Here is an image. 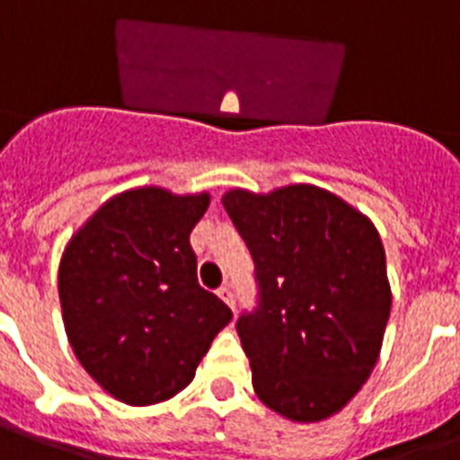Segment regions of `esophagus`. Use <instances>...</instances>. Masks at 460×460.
Instances as JSON below:
<instances>
[{
    "label": "esophagus",
    "instance_id": "34e87169",
    "mask_svg": "<svg viewBox=\"0 0 460 460\" xmlns=\"http://www.w3.org/2000/svg\"><path fill=\"white\" fill-rule=\"evenodd\" d=\"M217 296H219V298H222V301L226 303V305L234 307V291H231L229 284H222V287L217 288Z\"/></svg>",
    "mask_w": 460,
    "mask_h": 460
}]
</instances>
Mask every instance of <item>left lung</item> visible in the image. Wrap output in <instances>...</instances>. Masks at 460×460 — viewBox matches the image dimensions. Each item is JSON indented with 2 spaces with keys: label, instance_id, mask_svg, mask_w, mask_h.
<instances>
[{
  "label": "left lung",
  "instance_id": "8db88e82",
  "mask_svg": "<svg viewBox=\"0 0 460 460\" xmlns=\"http://www.w3.org/2000/svg\"><path fill=\"white\" fill-rule=\"evenodd\" d=\"M222 205L255 262L258 307L236 329L258 399L294 422L339 413L377 365L392 313L375 224L310 183L234 188Z\"/></svg>",
  "mask_w": 460,
  "mask_h": 460
}]
</instances>
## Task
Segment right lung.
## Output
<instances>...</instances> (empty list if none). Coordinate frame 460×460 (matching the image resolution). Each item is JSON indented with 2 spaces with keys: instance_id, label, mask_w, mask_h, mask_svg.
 <instances>
[{
  "instance_id": "1",
  "label": "right lung",
  "mask_w": 460,
  "mask_h": 460,
  "mask_svg": "<svg viewBox=\"0 0 460 460\" xmlns=\"http://www.w3.org/2000/svg\"><path fill=\"white\" fill-rule=\"evenodd\" d=\"M209 193L143 186L107 200L59 265L64 327L78 363L114 399L153 406L195 377L231 310L198 284L190 231Z\"/></svg>"
}]
</instances>
